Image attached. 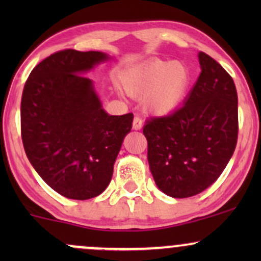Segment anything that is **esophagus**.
Returning <instances> with one entry per match:
<instances>
[{
    "mask_svg": "<svg viewBox=\"0 0 261 261\" xmlns=\"http://www.w3.org/2000/svg\"><path fill=\"white\" fill-rule=\"evenodd\" d=\"M142 126H143V124H142V120H141L140 116H135L134 121H133V128H134V130H141Z\"/></svg>",
    "mask_w": 261,
    "mask_h": 261,
    "instance_id": "34e87169",
    "label": "esophagus"
}]
</instances>
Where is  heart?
I'll use <instances>...</instances> for the list:
<instances>
[{
	"instance_id": "heart-1",
	"label": "heart",
	"mask_w": 261,
	"mask_h": 261,
	"mask_svg": "<svg viewBox=\"0 0 261 261\" xmlns=\"http://www.w3.org/2000/svg\"><path fill=\"white\" fill-rule=\"evenodd\" d=\"M191 74L180 62L151 60L130 68L122 76V88L135 99H143L146 112L167 115L181 104L190 87Z\"/></svg>"
}]
</instances>
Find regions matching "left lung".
<instances>
[{
	"mask_svg": "<svg viewBox=\"0 0 261 261\" xmlns=\"http://www.w3.org/2000/svg\"><path fill=\"white\" fill-rule=\"evenodd\" d=\"M201 73L182 107L143 126L152 175L166 195H197L217 180L238 139V95L232 77L199 53Z\"/></svg>",
	"mask_w": 261,
	"mask_h": 261,
	"instance_id": "8db88e82",
	"label": "left lung"
}]
</instances>
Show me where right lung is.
I'll use <instances>...</instances> for the list:
<instances>
[{
    "label": "right lung",
    "instance_id": "right-lung-1",
    "mask_svg": "<svg viewBox=\"0 0 261 261\" xmlns=\"http://www.w3.org/2000/svg\"><path fill=\"white\" fill-rule=\"evenodd\" d=\"M100 51L67 49L33 68L20 103L24 151L60 195L87 200L106 190L134 115H109L93 81L83 76L109 60Z\"/></svg>",
    "mask_w": 261,
    "mask_h": 261
}]
</instances>
